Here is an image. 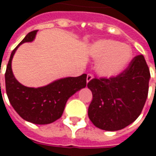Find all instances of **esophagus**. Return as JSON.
<instances>
[{
  "label": "esophagus",
  "instance_id": "esophagus-1",
  "mask_svg": "<svg viewBox=\"0 0 156 156\" xmlns=\"http://www.w3.org/2000/svg\"><path fill=\"white\" fill-rule=\"evenodd\" d=\"M93 78V75L88 73V74L87 75V83H88V82L91 81V80H92Z\"/></svg>",
  "mask_w": 156,
  "mask_h": 156
}]
</instances>
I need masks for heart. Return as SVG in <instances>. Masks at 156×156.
I'll list each match as a JSON object with an SVG mask.
<instances>
[{
	"mask_svg": "<svg viewBox=\"0 0 156 156\" xmlns=\"http://www.w3.org/2000/svg\"><path fill=\"white\" fill-rule=\"evenodd\" d=\"M93 57L99 59L96 70L104 78H115L128 66L132 58V50L127 44L112 40H99L91 48Z\"/></svg>",
	"mask_w": 156,
	"mask_h": 156,
	"instance_id": "1",
	"label": "heart"
}]
</instances>
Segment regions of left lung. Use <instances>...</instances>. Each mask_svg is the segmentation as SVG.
Here are the masks:
<instances>
[{
	"label": "left lung",
	"instance_id": "left-lung-1",
	"mask_svg": "<svg viewBox=\"0 0 156 156\" xmlns=\"http://www.w3.org/2000/svg\"><path fill=\"white\" fill-rule=\"evenodd\" d=\"M151 73L143 55H137L118 76L93 78L87 83L93 100L88 117L101 130H122L141 113L148 96Z\"/></svg>",
	"mask_w": 156,
	"mask_h": 156
}]
</instances>
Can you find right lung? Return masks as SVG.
<instances>
[{
	"mask_svg": "<svg viewBox=\"0 0 156 156\" xmlns=\"http://www.w3.org/2000/svg\"><path fill=\"white\" fill-rule=\"evenodd\" d=\"M36 33L37 30L30 32L11 53L5 73V90L10 104L23 119L45 125L60 118L68 99L86 87L87 74L61 78L37 88L20 83L12 72L11 61L18 47L24 43L32 42Z\"/></svg>",
	"mask_w": 156,
	"mask_h": 156,
	"instance_id": "1",
	"label": "right lung"
}]
</instances>
